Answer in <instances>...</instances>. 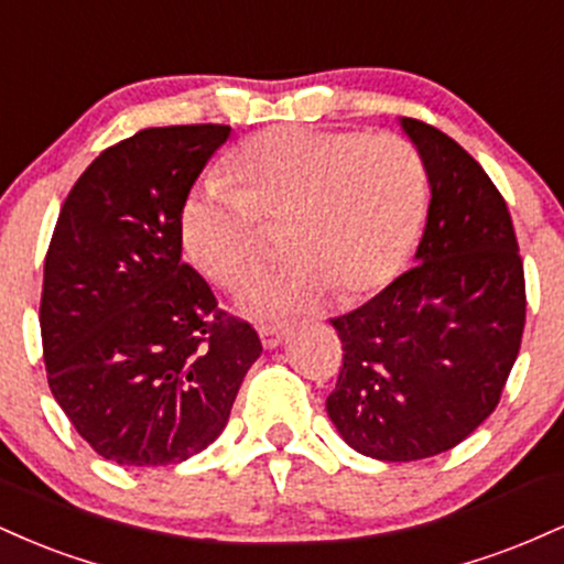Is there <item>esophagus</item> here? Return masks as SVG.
<instances>
[{"label":"esophagus","mask_w":564,"mask_h":564,"mask_svg":"<svg viewBox=\"0 0 564 564\" xmlns=\"http://www.w3.org/2000/svg\"><path fill=\"white\" fill-rule=\"evenodd\" d=\"M286 332H289L286 323H262L260 339H262L264 349H275L283 339H286Z\"/></svg>","instance_id":"obj_1"}]
</instances>
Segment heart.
<instances>
[{"label": "heart", "instance_id": "b5f03b06", "mask_svg": "<svg viewBox=\"0 0 564 564\" xmlns=\"http://www.w3.org/2000/svg\"><path fill=\"white\" fill-rule=\"evenodd\" d=\"M209 172L180 206L191 260L219 286L241 291L270 257L264 219H286L291 262L254 291L262 315L310 307L336 286L371 294L403 270L426 217V170L392 132L278 127Z\"/></svg>", "mask_w": 564, "mask_h": 564}]
</instances>
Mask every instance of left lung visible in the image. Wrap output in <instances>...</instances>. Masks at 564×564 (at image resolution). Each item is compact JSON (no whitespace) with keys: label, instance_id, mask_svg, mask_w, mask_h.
Returning <instances> with one entry per match:
<instances>
[{"label":"left lung","instance_id":"obj_1","mask_svg":"<svg viewBox=\"0 0 564 564\" xmlns=\"http://www.w3.org/2000/svg\"><path fill=\"white\" fill-rule=\"evenodd\" d=\"M403 129L430 177L416 262L332 321L341 368L326 411L381 462L451 451L501 400L525 328V270L507 200L475 159L419 119Z\"/></svg>","mask_w":564,"mask_h":564}]
</instances>
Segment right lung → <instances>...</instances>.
Returning <instances> with one entry per match:
<instances>
[{"label":"right lung","instance_id":"add662e5","mask_svg":"<svg viewBox=\"0 0 564 564\" xmlns=\"http://www.w3.org/2000/svg\"><path fill=\"white\" fill-rule=\"evenodd\" d=\"M225 124L140 129L106 148L63 200L44 257V366L89 448L164 467L215 443L262 341L183 262L180 206Z\"/></svg>","mask_w":564,"mask_h":564}]
</instances>
